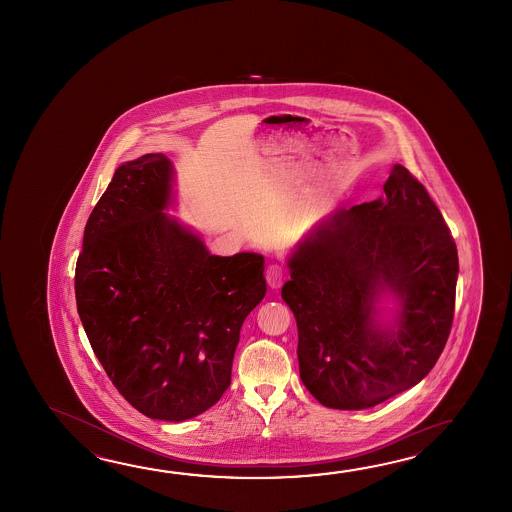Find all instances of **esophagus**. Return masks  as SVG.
I'll return each mask as SVG.
<instances>
[{
  "label": "esophagus",
  "mask_w": 512,
  "mask_h": 512,
  "mask_svg": "<svg viewBox=\"0 0 512 512\" xmlns=\"http://www.w3.org/2000/svg\"><path fill=\"white\" fill-rule=\"evenodd\" d=\"M265 278H267V283H269L271 289H280L283 278H285L282 267L280 265H269L267 272H265Z\"/></svg>",
  "instance_id": "esophagus-1"
}]
</instances>
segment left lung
Listing matches in <instances>:
<instances>
[{
	"instance_id": "obj_1",
	"label": "left lung",
	"mask_w": 512,
	"mask_h": 512,
	"mask_svg": "<svg viewBox=\"0 0 512 512\" xmlns=\"http://www.w3.org/2000/svg\"><path fill=\"white\" fill-rule=\"evenodd\" d=\"M282 298L300 379L335 410H366L434 368L456 304V243L425 186L393 164L384 194L337 208L287 254Z\"/></svg>"
}]
</instances>
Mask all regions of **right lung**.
<instances>
[{"label": "right lung", "instance_id": "right-lung-1", "mask_svg": "<svg viewBox=\"0 0 512 512\" xmlns=\"http://www.w3.org/2000/svg\"><path fill=\"white\" fill-rule=\"evenodd\" d=\"M174 207L166 155L120 164L87 219L75 294L89 344L124 399L181 423L229 388L241 326L267 282L261 254H212Z\"/></svg>", "mask_w": 512, "mask_h": 512}]
</instances>
